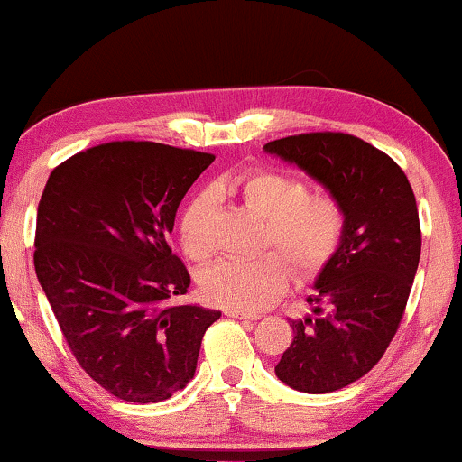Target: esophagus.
<instances>
[{
  "instance_id": "esophagus-1",
  "label": "esophagus",
  "mask_w": 462,
  "mask_h": 462,
  "mask_svg": "<svg viewBox=\"0 0 462 462\" xmlns=\"http://www.w3.org/2000/svg\"><path fill=\"white\" fill-rule=\"evenodd\" d=\"M226 319H237V320H256L259 316L256 314H248V311H239V310H225Z\"/></svg>"
}]
</instances>
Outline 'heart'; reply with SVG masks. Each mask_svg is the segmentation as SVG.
Listing matches in <instances>:
<instances>
[{"instance_id": "obj_1", "label": "heart", "mask_w": 462, "mask_h": 462, "mask_svg": "<svg viewBox=\"0 0 462 462\" xmlns=\"http://www.w3.org/2000/svg\"><path fill=\"white\" fill-rule=\"evenodd\" d=\"M217 190L237 197L265 220L263 245L281 253L223 259L208 267L199 278L201 295L220 308L248 314L267 308L289 286L290 262L299 278H311L328 265L344 239L346 209L341 201L328 193H310L308 182L292 173L253 170L223 180ZM209 218L212 197L208 193L195 195L180 214L178 236L189 259L206 261L212 254Z\"/></svg>"}]
</instances>
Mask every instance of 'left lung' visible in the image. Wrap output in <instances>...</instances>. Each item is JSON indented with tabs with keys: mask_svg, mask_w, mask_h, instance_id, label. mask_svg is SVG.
<instances>
[{
	"mask_svg": "<svg viewBox=\"0 0 462 462\" xmlns=\"http://www.w3.org/2000/svg\"><path fill=\"white\" fill-rule=\"evenodd\" d=\"M265 151L301 167L346 209L344 239L308 297L316 316L291 322L295 337L275 365L295 391H339L384 356L403 319L422 245L414 190L386 152L350 134L289 135Z\"/></svg>",
	"mask_w": 462,
	"mask_h": 462,
	"instance_id": "8db88e82",
	"label": "left lung"
}]
</instances>
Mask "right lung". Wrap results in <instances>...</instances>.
<instances>
[{
  "instance_id": "1",
  "label": "right lung",
  "mask_w": 462,
  "mask_h": 462,
  "mask_svg": "<svg viewBox=\"0 0 462 462\" xmlns=\"http://www.w3.org/2000/svg\"><path fill=\"white\" fill-rule=\"evenodd\" d=\"M214 154L107 142L52 170L38 206L33 265L78 365L129 403L193 380L220 311L180 305L190 275L171 253L182 197Z\"/></svg>"
}]
</instances>
